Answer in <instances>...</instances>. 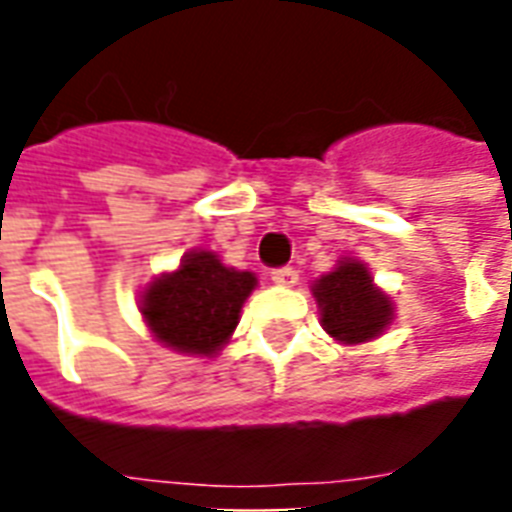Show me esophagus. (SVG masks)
<instances>
[{
  "label": "esophagus",
  "instance_id": "1",
  "mask_svg": "<svg viewBox=\"0 0 512 512\" xmlns=\"http://www.w3.org/2000/svg\"><path fill=\"white\" fill-rule=\"evenodd\" d=\"M271 279H274L277 285H282V288H293V285L299 282V274H296V268L285 266V268H274V271H271Z\"/></svg>",
  "mask_w": 512,
  "mask_h": 512
}]
</instances>
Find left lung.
Here are the masks:
<instances>
[{"mask_svg": "<svg viewBox=\"0 0 512 512\" xmlns=\"http://www.w3.org/2000/svg\"><path fill=\"white\" fill-rule=\"evenodd\" d=\"M312 296L321 310L326 334L337 343L359 345L376 340L392 323V301L373 285L365 263L343 257L334 271L315 279Z\"/></svg>", "mask_w": 512, "mask_h": 512, "instance_id": "8db88e82", "label": "left lung"}]
</instances>
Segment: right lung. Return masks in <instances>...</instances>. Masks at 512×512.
I'll return each instance as SVG.
<instances>
[{
	"label": "right lung",
	"mask_w": 512,
	"mask_h": 512,
	"mask_svg": "<svg viewBox=\"0 0 512 512\" xmlns=\"http://www.w3.org/2000/svg\"><path fill=\"white\" fill-rule=\"evenodd\" d=\"M255 285L252 271H235L213 252L194 249L175 271L147 285L139 310L161 345L180 354L213 356L235 332Z\"/></svg>",
	"instance_id": "add662e5"
}]
</instances>
